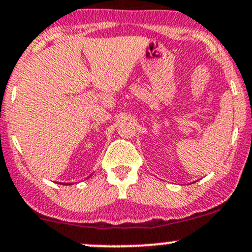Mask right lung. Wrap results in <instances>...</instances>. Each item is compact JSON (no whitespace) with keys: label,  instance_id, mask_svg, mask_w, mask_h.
Returning a JSON list of instances; mask_svg holds the SVG:
<instances>
[{"label":"right lung","instance_id":"obj_1","mask_svg":"<svg viewBox=\"0 0 252 252\" xmlns=\"http://www.w3.org/2000/svg\"><path fill=\"white\" fill-rule=\"evenodd\" d=\"M68 185H70V184H68Z\"/></svg>","mask_w":252,"mask_h":252}]
</instances>
